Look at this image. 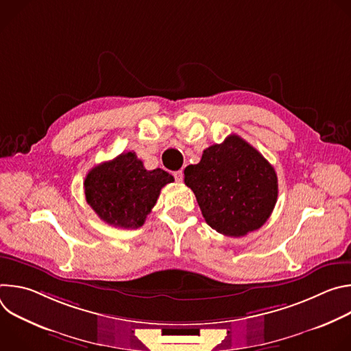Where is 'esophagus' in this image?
I'll return each mask as SVG.
<instances>
[{"mask_svg": "<svg viewBox=\"0 0 351 351\" xmlns=\"http://www.w3.org/2000/svg\"><path fill=\"white\" fill-rule=\"evenodd\" d=\"M173 176H175V180H176V182H182V180H183V172H182V171H176V172L173 173Z\"/></svg>", "mask_w": 351, "mask_h": 351, "instance_id": "34e87169", "label": "esophagus"}]
</instances>
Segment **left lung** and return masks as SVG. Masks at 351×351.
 <instances>
[{
  "instance_id": "8db88e82",
  "label": "left lung",
  "mask_w": 351,
  "mask_h": 351,
  "mask_svg": "<svg viewBox=\"0 0 351 351\" xmlns=\"http://www.w3.org/2000/svg\"><path fill=\"white\" fill-rule=\"evenodd\" d=\"M206 222L217 232L240 237L260 229L278 198V176L261 153L237 134L204 149L184 169Z\"/></svg>"
}]
</instances>
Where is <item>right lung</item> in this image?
Wrapping results in <instances>:
<instances>
[{
    "label": "right lung",
    "mask_w": 351,
    "mask_h": 351,
    "mask_svg": "<svg viewBox=\"0 0 351 351\" xmlns=\"http://www.w3.org/2000/svg\"><path fill=\"white\" fill-rule=\"evenodd\" d=\"M173 176L157 168L147 171L136 153L94 167L84 179L86 202L104 222L123 229L143 226L157 203L161 189Z\"/></svg>",
    "instance_id": "obj_1"
}]
</instances>
